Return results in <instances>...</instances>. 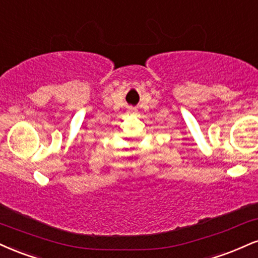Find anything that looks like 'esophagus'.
Masks as SVG:
<instances>
[{"label": "esophagus", "mask_w": 258, "mask_h": 258, "mask_svg": "<svg viewBox=\"0 0 258 258\" xmlns=\"http://www.w3.org/2000/svg\"><path fill=\"white\" fill-rule=\"evenodd\" d=\"M128 113H129V114H134V113H136V110H135V108L130 107L129 110H128Z\"/></svg>", "instance_id": "1"}]
</instances>
